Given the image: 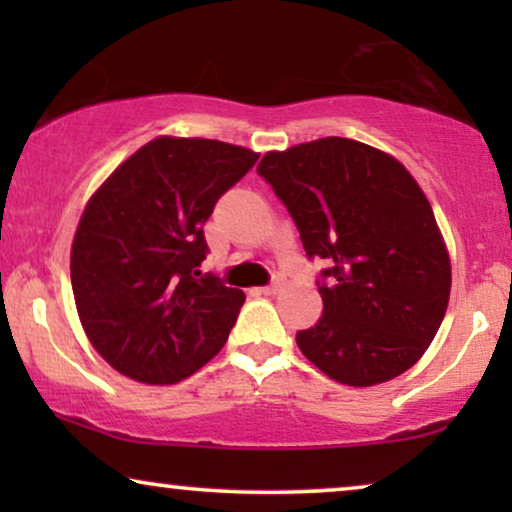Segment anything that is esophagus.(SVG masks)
<instances>
[{
	"mask_svg": "<svg viewBox=\"0 0 512 512\" xmlns=\"http://www.w3.org/2000/svg\"><path fill=\"white\" fill-rule=\"evenodd\" d=\"M282 289H284V279H282V277H277L275 282H272V284L263 286L261 293H265V296H275V293H279Z\"/></svg>",
	"mask_w": 512,
	"mask_h": 512,
	"instance_id": "esophagus-1",
	"label": "esophagus"
}]
</instances>
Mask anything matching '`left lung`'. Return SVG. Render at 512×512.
<instances>
[{
  "instance_id": "8db88e82",
  "label": "left lung",
  "mask_w": 512,
  "mask_h": 512,
  "mask_svg": "<svg viewBox=\"0 0 512 512\" xmlns=\"http://www.w3.org/2000/svg\"><path fill=\"white\" fill-rule=\"evenodd\" d=\"M256 172L324 258V312L296 342L347 387H375L422 359L447 312L452 265L431 202L403 163L375 146L324 137L268 151Z\"/></svg>"
}]
</instances>
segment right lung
I'll list each match as a JSON object with an SVG mask.
<instances>
[{
	"label": "right lung",
	"mask_w": 512,
	"mask_h": 512,
	"mask_svg": "<svg viewBox=\"0 0 512 512\" xmlns=\"http://www.w3.org/2000/svg\"><path fill=\"white\" fill-rule=\"evenodd\" d=\"M258 153L160 135L90 195L72 242L76 312L95 352L144 384H177L226 345L240 289L200 277L202 226Z\"/></svg>",
	"instance_id": "add662e5"
}]
</instances>
